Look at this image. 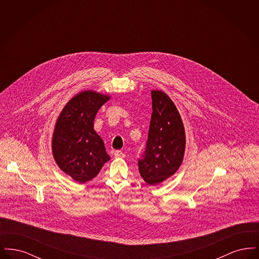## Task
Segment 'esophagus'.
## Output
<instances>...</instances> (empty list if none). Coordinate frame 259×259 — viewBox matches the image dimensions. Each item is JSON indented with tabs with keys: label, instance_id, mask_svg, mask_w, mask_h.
I'll return each mask as SVG.
<instances>
[{
	"label": "esophagus",
	"instance_id": "obj_1",
	"mask_svg": "<svg viewBox=\"0 0 259 259\" xmlns=\"http://www.w3.org/2000/svg\"><path fill=\"white\" fill-rule=\"evenodd\" d=\"M114 156L117 158H124L125 157V153L122 152L121 150H115L114 151Z\"/></svg>",
	"mask_w": 259,
	"mask_h": 259
}]
</instances>
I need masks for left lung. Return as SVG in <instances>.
I'll use <instances>...</instances> for the list:
<instances>
[{
    "mask_svg": "<svg viewBox=\"0 0 259 259\" xmlns=\"http://www.w3.org/2000/svg\"><path fill=\"white\" fill-rule=\"evenodd\" d=\"M152 114L146 149L138 159L139 172L149 185H159L180 168L185 148V127L172 100L151 91Z\"/></svg>",
    "mask_w": 259,
    "mask_h": 259,
    "instance_id": "8db88e82",
    "label": "left lung"
}]
</instances>
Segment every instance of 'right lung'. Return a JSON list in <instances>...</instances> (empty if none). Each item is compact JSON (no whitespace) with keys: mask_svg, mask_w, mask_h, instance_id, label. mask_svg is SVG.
I'll use <instances>...</instances> for the list:
<instances>
[{"mask_svg":"<svg viewBox=\"0 0 259 259\" xmlns=\"http://www.w3.org/2000/svg\"><path fill=\"white\" fill-rule=\"evenodd\" d=\"M109 99L83 91L70 100L57 119L52 139L54 159L78 183L91 181L110 160L103 140L93 128L97 111Z\"/></svg>","mask_w":259,"mask_h":259,"instance_id":"1","label":"right lung"}]
</instances>
